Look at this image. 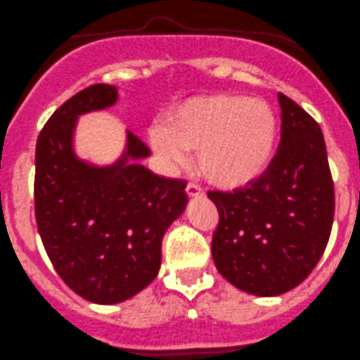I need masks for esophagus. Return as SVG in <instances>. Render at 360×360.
I'll list each match as a JSON object with an SVG mask.
<instances>
[{
	"instance_id": "esophagus-1",
	"label": "esophagus",
	"mask_w": 360,
	"mask_h": 360,
	"mask_svg": "<svg viewBox=\"0 0 360 360\" xmlns=\"http://www.w3.org/2000/svg\"><path fill=\"white\" fill-rule=\"evenodd\" d=\"M186 193L189 198H200L203 196V191H201L200 186H196V184H189V186L186 187Z\"/></svg>"
}]
</instances>
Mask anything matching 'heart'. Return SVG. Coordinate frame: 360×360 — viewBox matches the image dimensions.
I'll return each instance as SVG.
<instances>
[{
	"instance_id": "1",
	"label": "heart",
	"mask_w": 360,
	"mask_h": 360,
	"mask_svg": "<svg viewBox=\"0 0 360 360\" xmlns=\"http://www.w3.org/2000/svg\"><path fill=\"white\" fill-rule=\"evenodd\" d=\"M277 138L274 109L258 98L210 95L178 105L148 141L162 159L180 164L196 150L198 169L222 187L255 182L269 167Z\"/></svg>"
}]
</instances>
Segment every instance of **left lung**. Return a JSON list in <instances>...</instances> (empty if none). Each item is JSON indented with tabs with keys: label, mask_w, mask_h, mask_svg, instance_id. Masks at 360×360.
Instances as JSON below:
<instances>
[{
	"label": "left lung",
	"mask_w": 360,
	"mask_h": 360,
	"mask_svg": "<svg viewBox=\"0 0 360 360\" xmlns=\"http://www.w3.org/2000/svg\"><path fill=\"white\" fill-rule=\"evenodd\" d=\"M281 143L269 169L248 189L210 191L219 212L212 256L235 288L276 297L299 286L327 248L334 184L321 129L299 104L277 95Z\"/></svg>",
	"instance_id": "8db88e82"
}]
</instances>
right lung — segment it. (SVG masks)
I'll return each mask as SVG.
<instances>
[{
  "mask_svg": "<svg viewBox=\"0 0 360 360\" xmlns=\"http://www.w3.org/2000/svg\"><path fill=\"white\" fill-rule=\"evenodd\" d=\"M111 84H91L53 112L37 141L35 217L47 256L65 285L95 304L145 290L160 269L162 237L187 205L186 182L141 164L150 150L127 131L108 166L74 148L79 116L116 104Z\"/></svg>",
  "mask_w": 360,
  "mask_h": 360,
  "instance_id": "add662e5",
  "label": "right lung"
}]
</instances>
